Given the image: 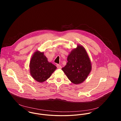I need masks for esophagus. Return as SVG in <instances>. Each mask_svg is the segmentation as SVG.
Wrapping results in <instances>:
<instances>
[{
    "label": "esophagus",
    "mask_w": 121,
    "mask_h": 121,
    "mask_svg": "<svg viewBox=\"0 0 121 121\" xmlns=\"http://www.w3.org/2000/svg\"><path fill=\"white\" fill-rule=\"evenodd\" d=\"M56 67L57 68V69H61V65H59V64H57L56 65Z\"/></svg>",
    "instance_id": "1"
}]
</instances>
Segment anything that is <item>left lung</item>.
Masks as SVG:
<instances>
[{"label":"left lung","mask_w":121,"mask_h":121,"mask_svg":"<svg viewBox=\"0 0 121 121\" xmlns=\"http://www.w3.org/2000/svg\"><path fill=\"white\" fill-rule=\"evenodd\" d=\"M68 62L62 70L69 80L74 84L82 82L91 70V62L85 48L78 46L68 57Z\"/></svg>","instance_id":"8db88e82"}]
</instances>
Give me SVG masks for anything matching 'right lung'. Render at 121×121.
Here are the masks:
<instances>
[{
	"label": "right lung",
	"instance_id": "right-lung-1",
	"mask_svg": "<svg viewBox=\"0 0 121 121\" xmlns=\"http://www.w3.org/2000/svg\"><path fill=\"white\" fill-rule=\"evenodd\" d=\"M56 67L48 62L43 52L37 51L30 62V73L36 81L42 82L49 78L56 69Z\"/></svg>",
	"mask_w": 121,
	"mask_h": 121
}]
</instances>
